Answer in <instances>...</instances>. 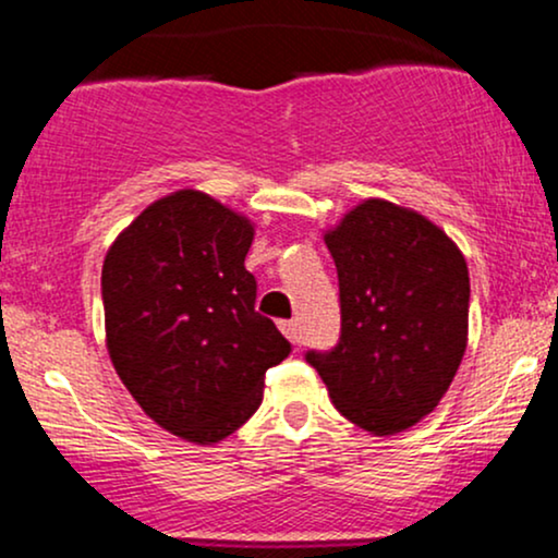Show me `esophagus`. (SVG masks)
Instances as JSON below:
<instances>
[{
	"label": "esophagus",
	"mask_w": 558,
	"mask_h": 558,
	"mask_svg": "<svg viewBox=\"0 0 558 558\" xmlns=\"http://www.w3.org/2000/svg\"><path fill=\"white\" fill-rule=\"evenodd\" d=\"M280 330L286 332V338L291 343H296V345L301 343V328H299L296 319H288V323H280Z\"/></svg>",
	"instance_id": "1"
}]
</instances>
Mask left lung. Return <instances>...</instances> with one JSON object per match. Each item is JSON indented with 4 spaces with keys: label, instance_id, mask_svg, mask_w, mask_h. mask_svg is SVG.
<instances>
[{
    "label": "left lung",
    "instance_id": "obj_1",
    "mask_svg": "<svg viewBox=\"0 0 558 558\" xmlns=\"http://www.w3.org/2000/svg\"><path fill=\"white\" fill-rule=\"evenodd\" d=\"M325 243L341 288V341L310 351L338 412L373 435H396L433 412L466 349L470 272L435 222L364 198Z\"/></svg>",
    "mask_w": 558,
    "mask_h": 558
}]
</instances>
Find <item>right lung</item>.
<instances>
[{
  "mask_svg": "<svg viewBox=\"0 0 558 558\" xmlns=\"http://www.w3.org/2000/svg\"><path fill=\"white\" fill-rule=\"evenodd\" d=\"M254 222L194 189L157 198L101 267L107 351L159 427L213 446L252 417L265 373L291 354L254 310Z\"/></svg>",
  "mask_w": 558,
  "mask_h": 558,
  "instance_id": "obj_1",
  "label": "right lung"
}]
</instances>
